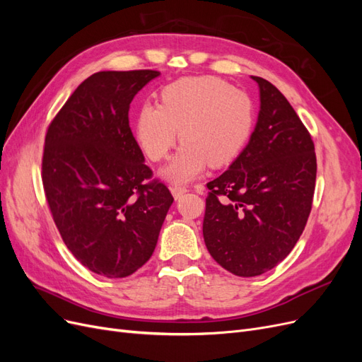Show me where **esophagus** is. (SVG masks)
Masks as SVG:
<instances>
[{
    "label": "esophagus",
    "mask_w": 362,
    "mask_h": 362,
    "mask_svg": "<svg viewBox=\"0 0 362 362\" xmlns=\"http://www.w3.org/2000/svg\"><path fill=\"white\" fill-rule=\"evenodd\" d=\"M170 192H172V194H173V198H175V199H180L181 196H182L185 192H187V189H185V187H181V185H172V187H170Z\"/></svg>",
    "instance_id": "esophagus-1"
}]
</instances>
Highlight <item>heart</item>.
Returning a JSON list of instances; mask_svg holds the SVG:
<instances>
[{"mask_svg": "<svg viewBox=\"0 0 362 362\" xmlns=\"http://www.w3.org/2000/svg\"><path fill=\"white\" fill-rule=\"evenodd\" d=\"M161 104L145 103L136 120V140L151 161H161L182 144L164 175L189 182L206 168L231 164L245 149L255 120L252 98L218 76H189L161 90Z\"/></svg>", "mask_w": 362, "mask_h": 362, "instance_id": "1", "label": "heart"}]
</instances>
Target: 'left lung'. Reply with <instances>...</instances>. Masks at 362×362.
I'll list each match as a JSON object with an SVG mask.
<instances>
[{
    "label": "left lung",
    "instance_id": "8db88e82",
    "mask_svg": "<svg viewBox=\"0 0 362 362\" xmlns=\"http://www.w3.org/2000/svg\"><path fill=\"white\" fill-rule=\"evenodd\" d=\"M259 87L247 146L206 184L202 233L210 255L237 276H258L286 258L308 221L315 187L314 141L275 86Z\"/></svg>",
    "mask_w": 362,
    "mask_h": 362
}]
</instances>
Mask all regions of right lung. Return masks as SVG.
<instances>
[{"instance_id": "add662e5", "label": "right lung", "mask_w": 362, "mask_h": 362, "mask_svg": "<svg viewBox=\"0 0 362 362\" xmlns=\"http://www.w3.org/2000/svg\"><path fill=\"white\" fill-rule=\"evenodd\" d=\"M158 71H101L51 120L42 157L47 202L64 245L105 278L133 275L151 258L173 196L144 163L129 104Z\"/></svg>"}]
</instances>
